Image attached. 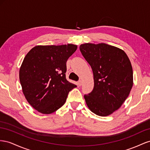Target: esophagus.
I'll use <instances>...</instances> for the list:
<instances>
[{
  "label": "esophagus",
  "mask_w": 150,
  "mask_h": 150,
  "mask_svg": "<svg viewBox=\"0 0 150 150\" xmlns=\"http://www.w3.org/2000/svg\"><path fill=\"white\" fill-rule=\"evenodd\" d=\"M78 85L79 86H81V85H82V80H79L78 82Z\"/></svg>",
  "instance_id": "obj_1"
}]
</instances>
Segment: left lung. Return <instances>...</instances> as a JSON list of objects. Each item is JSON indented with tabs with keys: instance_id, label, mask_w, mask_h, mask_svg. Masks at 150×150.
<instances>
[{
	"instance_id": "obj_1",
	"label": "left lung",
	"mask_w": 150,
	"mask_h": 150,
	"mask_svg": "<svg viewBox=\"0 0 150 150\" xmlns=\"http://www.w3.org/2000/svg\"><path fill=\"white\" fill-rule=\"evenodd\" d=\"M80 50L93 74V89L84 96L85 102L94 114L108 116L129 96L133 85L131 62L122 50L108 44L84 43Z\"/></svg>"
}]
</instances>
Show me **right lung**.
<instances>
[{
	"label": "right lung",
	"instance_id": "obj_1",
	"mask_svg": "<svg viewBox=\"0 0 150 150\" xmlns=\"http://www.w3.org/2000/svg\"><path fill=\"white\" fill-rule=\"evenodd\" d=\"M77 49L73 44L38 45L25 55L19 70L23 92L39 112L50 114L65 103L76 85L67 80V61Z\"/></svg>",
	"mask_w": 150,
	"mask_h": 150
}]
</instances>
